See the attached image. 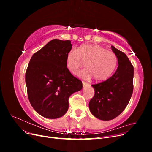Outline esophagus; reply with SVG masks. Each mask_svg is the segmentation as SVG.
<instances>
[{"label":"esophagus","mask_w":152,"mask_h":152,"mask_svg":"<svg viewBox=\"0 0 152 152\" xmlns=\"http://www.w3.org/2000/svg\"><path fill=\"white\" fill-rule=\"evenodd\" d=\"M89 84L87 83V82H84V81H82V86H83V87H86L87 86H88Z\"/></svg>","instance_id":"34e87169"}]
</instances>
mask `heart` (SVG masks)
Instances as JSON below:
<instances>
[{
    "mask_svg": "<svg viewBox=\"0 0 152 152\" xmlns=\"http://www.w3.org/2000/svg\"><path fill=\"white\" fill-rule=\"evenodd\" d=\"M87 68L80 76L87 79L94 78L96 82L107 80L118 65V58L112 51L97 44H82L69 51L66 56V66L68 71L77 75L85 65Z\"/></svg>",
    "mask_w": 152,
    "mask_h": 152,
    "instance_id": "obj_1",
    "label": "heart"
}]
</instances>
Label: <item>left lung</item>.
Masks as SVG:
<instances>
[{
	"label": "left lung",
	"instance_id": "obj_1",
	"mask_svg": "<svg viewBox=\"0 0 152 152\" xmlns=\"http://www.w3.org/2000/svg\"><path fill=\"white\" fill-rule=\"evenodd\" d=\"M111 48L118 58V68L107 80L92 86L95 93L89 103L91 113L102 121L118 116L129 102L133 91V66L125 53L113 45Z\"/></svg>",
	"mask_w": 152,
	"mask_h": 152
}]
</instances>
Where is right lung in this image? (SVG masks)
<instances>
[{
  "label": "right lung",
  "mask_w": 152,
  "mask_h": 152,
  "mask_svg": "<svg viewBox=\"0 0 152 152\" xmlns=\"http://www.w3.org/2000/svg\"><path fill=\"white\" fill-rule=\"evenodd\" d=\"M72 49L70 40H50L31 56L25 74L31 105L48 118L63 116L68 99L82 89V82L68 71L66 56Z\"/></svg>",
  "instance_id": "1"
}]
</instances>
